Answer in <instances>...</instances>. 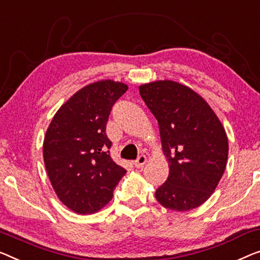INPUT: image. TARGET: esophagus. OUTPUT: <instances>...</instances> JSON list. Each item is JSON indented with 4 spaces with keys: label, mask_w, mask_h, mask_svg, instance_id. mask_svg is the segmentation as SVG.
<instances>
[{
    "label": "esophagus",
    "mask_w": 260,
    "mask_h": 260,
    "mask_svg": "<svg viewBox=\"0 0 260 260\" xmlns=\"http://www.w3.org/2000/svg\"><path fill=\"white\" fill-rule=\"evenodd\" d=\"M146 162H147V157L145 156V155H140V156L138 157V160L134 162L135 168H141V167H143Z\"/></svg>",
    "instance_id": "esophagus-1"
}]
</instances>
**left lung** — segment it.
<instances>
[{"label": "left lung", "mask_w": 260, "mask_h": 260, "mask_svg": "<svg viewBox=\"0 0 260 260\" xmlns=\"http://www.w3.org/2000/svg\"><path fill=\"white\" fill-rule=\"evenodd\" d=\"M141 98L158 122L167 181L155 197L165 208L188 211L212 195L226 167L225 129L209 104L190 87L173 80L140 85Z\"/></svg>", "instance_id": "obj_1"}]
</instances>
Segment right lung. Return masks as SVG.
I'll return each mask as SVG.
<instances>
[{"label":"right lung","instance_id":"1","mask_svg":"<svg viewBox=\"0 0 260 260\" xmlns=\"http://www.w3.org/2000/svg\"><path fill=\"white\" fill-rule=\"evenodd\" d=\"M127 90L111 79L88 84L60 106L46 129L43 157L50 182L60 202L79 215L105 207L126 174L110 155L106 123Z\"/></svg>","mask_w":260,"mask_h":260}]
</instances>
